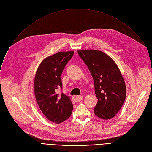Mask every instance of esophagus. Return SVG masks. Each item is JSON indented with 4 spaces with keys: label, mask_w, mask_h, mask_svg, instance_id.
<instances>
[{
    "label": "esophagus",
    "mask_w": 152,
    "mask_h": 152,
    "mask_svg": "<svg viewBox=\"0 0 152 152\" xmlns=\"http://www.w3.org/2000/svg\"><path fill=\"white\" fill-rule=\"evenodd\" d=\"M82 98H83V96H73L72 99L73 100L76 102H80V100H82Z\"/></svg>",
    "instance_id": "esophagus-1"
}]
</instances>
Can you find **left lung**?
<instances>
[{
	"label": "left lung",
	"mask_w": 152,
	"mask_h": 152,
	"mask_svg": "<svg viewBox=\"0 0 152 152\" xmlns=\"http://www.w3.org/2000/svg\"><path fill=\"white\" fill-rule=\"evenodd\" d=\"M77 52L94 79L98 99L94 113L104 120L114 117L126 97L125 82L118 66L110 56L98 50H79Z\"/></svg>",
	"instance_id": "left-lung-1"
}]
</instances>
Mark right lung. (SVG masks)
<instances>
[{
  "label": "right lung",
  "mask_w": 152,
  "mask_h": 152,
  "mask_svg": "<svg viewBox=\"0 0 152 152\" xmlns=\"http://www.w3.org/2000/svg\"><path fill=\"white\" fill-rule=\"evenodd\" d=\"M73 51L59 52L43 59L37 70L34 94L40 110L48 120L57 124L67 120L73 111L69 97L56 90L62 88L61 75L72 58Z\"/></svg>",
  "instance_id": "obj_1"
}]
</instances>
